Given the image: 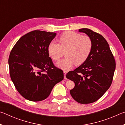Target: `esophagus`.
<instances>
[{
	"mask_svg": "<svg viewBox=\"0 0 125 125\" xmlns=\"http://www.w3.org/2000/svg\"><path fill=\"white\" fill-rule=\"evenodd\" d=\"M63 73H64V79H66V74H67V72L65 71H64V72H63Z\"/></svg>",
	"mask_w": 125,
	"mask_h": 125,
	"instance_id": "obj_1",
	"label": "esophagus"
}]
</instances>
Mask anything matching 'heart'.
I'll list each match as a JSON object with an SVG mask.
<instances>
[{
	"mask_svg": "<svg viewBox=\"0 0 125 125\" xmlns=\"http://www.w3.org/2000/svg\"><path fill=\"white\" fill-rule=\"evenodd\" d=\"M58 43L51 42L48 52L53 60L59 61L65 52L66 58L56 63V66L63 71H68L74 64L80 65L87 60L92 51L93 42L88 36L67 31L61 35Z\"/></svg>",
	"mask_w": 125,
	"mask_h": 125,
	"instance_id": "1",
	"label": "heart"
}]
</instances>
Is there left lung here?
Wrapping results in <instances>:
<instances>
[{
    "instance_id": "8db88e82",
    "label": "left lung",
    "mask_w": 125,
    "mask_h": 125,
    "mask_svg": "<svg viewBox=\"0 0 125 125\" xmlns=\"http://www.w3.org/2000/svg\"><path fill=\"white\" fill-rule=\"evenodd\" d=\"M92 40L93 47L85 62L66 77L72 80L75 86L70 90L74 100L80 104L94 103L108 90L115 70V61L109 45L102 35L88 29H81Z\"/></svg>"
}]
</instances>
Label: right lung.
I'll use <instances>...</instances> for the list:
<instances>
[{"mask_svg": "<svg viewBox=\"0 0 125 125\" xmlns=\"http://www.w3.org/2000/svg\"><path fill=\"white\" fill-rule=\"evenodd\" d=\"M56 34L32 31L21 37L10 52V77L18 92L27 100H45L63 79V71L54 66L48 52V45Z\"/></svg>", "mask_w": 125, "mask_h": 125, "instance_id": "add662e5", "label": "right lung"}]
</instances>
